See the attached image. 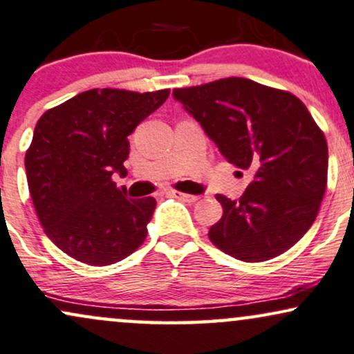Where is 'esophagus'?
I'll return each instance as SVG.
<instances>
[{
    "instance_id": "34e87169",
    "label": "esophagus",
    "mask_w": 354,
    "mask_h": 354,
    "mask_svg": "<svg viewBox=\"0 0 354 354\" xmlns=\"http://www.w3.org/2000/svg\"><path fill=\"white\" fill-rule=\"evenodd\" d=\"M171 194L174 196V198L181 199V201H185V203H196L199 199V196L188 194V193H181V191H173Z\"/></svg>"
}]
</instances>
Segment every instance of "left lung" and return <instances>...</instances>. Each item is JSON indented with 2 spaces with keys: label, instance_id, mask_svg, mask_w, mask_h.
Here are the masks:
<instances>
[{
  "label": "left lung",
  "instance_id": "8db88e82",
  "mask_svg": "<svg viewBox=\"0 0 354 354\" xmlns=\"http://www.w3.org/2000/svg\"><path fill=\"white\" fill-rule=\"evenodd\" d=\"M173 97L252 183L239 201L216 199L224 214L209 239L244 262H263L297 244L317 219L328 180V145L299 97L242 77L174 88Z\"/></svg>",
  "mask_w": 354,
  "mask_h": 354
}]
</instances>
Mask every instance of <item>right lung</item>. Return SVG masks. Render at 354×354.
<instances>
[{
  "label": "right lung",
  "mask_w": 354,
  "mask_h": 354,
  "mask_svg": "<svg viewBox=\"0 0 354 354\" xmlns=\"http://www.w3.org/2000/svg\"><path fill=\"white\" fill-rule=\"evenodd\" d=\"M169 88H92L42 113L24 158L28 186L46 236L87 266H110L147 239L155 198H127L129 135L168 99Z\"/></svg>",
  "instance_id": "add662e5"
}]
</instances>
